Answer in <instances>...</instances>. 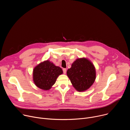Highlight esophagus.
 Returning <instances> with one entry per match:
<instances>
[{"label":"esophagus","instance_id":"1","mask_svg":"<svg viewBox=\"0 0 130 130\" xmlns=\"http://www.w3.org/2000/svg\"><path fill=\"white\" fill-rule=\"evenodd\" d=\"M63 73H64V74H65L66 72V68H63Z\"/></svg>","mask_w":130,"mask_h":130}]
</instances>
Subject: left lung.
Masks as SVG:
<instances>
[{
    "instance_id": "1",
    "label": "left lung",
    "mask_w": 130,
    "mask_h": 130,
    "mask_svg": "<svg viewBox=\"0 0 130 130\" xmlns=\"http://www.w3.org/2000/svg\"><path fill=\"white\" fill-rule=\"evenodd\" d=\"M67 75L75 89L79 91H83L94 83L96 79V70L94 65L88 60L78 59L67 70Z\"/></svg>"
}]
</instances>
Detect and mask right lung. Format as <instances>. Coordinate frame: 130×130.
Segmentation results:
<instances>
[{"label":"right lung","instance_id":"right-lung-1","mask_svg":"<svg viewBox=\"0 0 130 130\" xmlns=\"http://www.w3.org/2000/svg\"><path fill=\"white\" fill-rule=\"evenodd\" d=\"M63 73L61 68L55 66L49 61H44L33 70V78L36 86L44 90H48L54 84L58 76Z\"/></svg>","mask_w":130,"mask_h":130}]
</instances>
